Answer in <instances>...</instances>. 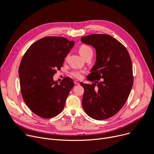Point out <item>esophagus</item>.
<instances>
[{
    "label": "esophagus",
    "instance_id": "esophagus-1",
    "mask_svg": "<svg viewBox=\"0 0 154 154\" xmlns=\"http://www.w3.org/2000/svg\"><path fill=\"white\" fill-rule=\"evenodd\" d=\"M74 83H75V85H79V81H77V80H75L74 81Z\"/></svg>",
    "mask_w": 154,
    "mask_h": 154
}]
</instances>
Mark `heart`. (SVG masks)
Returning a JSON list of instances; mask_svg holds the SVG:
<instances>
[{
  "mask_svg": "<svg viewBox=\"0 0 154 154\" xmlns=\"http://www.w3.org/2000/svg\"><path fill=\"white\" fill-rule=\"evenodd\" d=\"M79 53L82 57L85 58V57H88V56H93V51L92 48L87 45H82L79 48ZM83 72V71H74L72 72V75L78 79H80L82 77Z\"/></svg>",
  "mask_w": 154,
  "mask_h": 154,
  "instance_id": "heart-1",
  "label": "heart"
}]
</instances>
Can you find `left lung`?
Returning <instances> with one entry per match:
<instances>
[{"label": "left lung", "instance_id": "1", "mask_svg": "<svg viewBox=\"0 0 154 154\" xmlns=\"http://www.w3.org/2000/svg\"><path fill=\"white\" fill-rule=\"evenodd\" d=\"M93 47L96 61L87 76L92 85L80 83L84 88L82 106L85 113L102 120L116 115L127 101L133 85L130 56L119 41L108 34H91L81 38Z\"/></svg>", "mask_w": 154, "mask_h": 154}]
</instances>
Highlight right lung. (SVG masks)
<instances>
[{
	"mask_svg": "<svg viewBox=\"0 0 154 154\" xmlns=\"http://www.w3.org/2000/svg\"><path fill=\"white\" fill-rule=\"evenodd\" d=\"M74 45L63 37H45L32 44L24 54L19 67L21 93L33 113L44 119L58 115L63 110L74 83L70 77L53 80L64 58Z\"/></svg>",
	"mask_w": 154,
	"mask_h": 154,
	"instance_id": "obj_1",
	"label": "right lung"
}]
</instances>
